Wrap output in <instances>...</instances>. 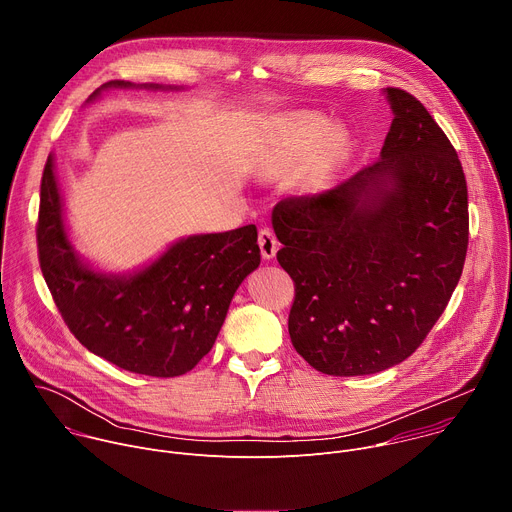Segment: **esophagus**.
Returning <instances> with one entry per match:
<instances>
[{"mask_svg":"<svg viewBox=\"0 0 512 512\" xmlns=\"http://www.w3.org/2000/svg\"><path fill=\"white\" fill-rule=\"evenodd\" d=\"M259 247H261L263 259H273L275 257L279 243H277V239H275L271 229H261L259 231Z\"/></svg>","mask_w":512,"mask_h":512,"instance_id":"esophagus-1","label":"esophagus"}]
</instances>
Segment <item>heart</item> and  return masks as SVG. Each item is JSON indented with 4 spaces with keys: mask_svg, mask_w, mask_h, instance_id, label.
Wrapping results in <instances>:
<instances>
[{
    "mask_svg": "<svg viewBox=\"0 0 512 512\" xmlns=\"http://www.w3.org/2000/svg\"><path fill=\"white\" fill-rule=\"evenodd\" d=\"M332 135H334V127L322 115H316V113L291 115L281 125L277 143L267 160L269 168H279L310 156Z\"/></svg>",
    "mask_w": 512,
    "mask_h": 512,
    "instance_id": "heart-1",
    "label": "heart"
}]
</instances>
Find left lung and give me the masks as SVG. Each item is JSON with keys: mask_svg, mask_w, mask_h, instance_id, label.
Here are the masks:
<instances>
[{"mask_svg": "<svg viewBox=\"0 0 512 512\" xmlns=\"http://www.w3.org/2000/svg\"><path fill=\"white\" fill-rule=\"evenodd\" d=\"M381 158L332 190L289 196L271 221L296 285L289 338L324 375L385 371L440 318L468 251V188L454 145L407 91L389 87Z\"/></svg>", "mask_w": 512, "mask_h": 512, "instance_id": "8db88e82", "label": "left lung"}]
</instances>
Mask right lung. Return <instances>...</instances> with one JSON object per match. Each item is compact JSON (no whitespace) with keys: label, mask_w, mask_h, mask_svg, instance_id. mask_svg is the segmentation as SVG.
<instances>
[{"label":"right lung","mask_w":512,"mask_h":512,"mask_svg":"<svg viewBox=\"0 0 512 512\" xmlns=\"http://www.w3.org/2000/svg\"><path fill=\"white\" fill-rule=\"evenodd\" d=\"M109 87H133L109 81ZM162 89L160 85H141ZM38 259L54 304L75 338L119 369L180 377L212 348L241 281L259 267L255 225L192 235L133 275L99 273L66 237L62 200L48 156L38 210Z\"/></svg>","instance_id":"right-lung-1"}]
</instances>
